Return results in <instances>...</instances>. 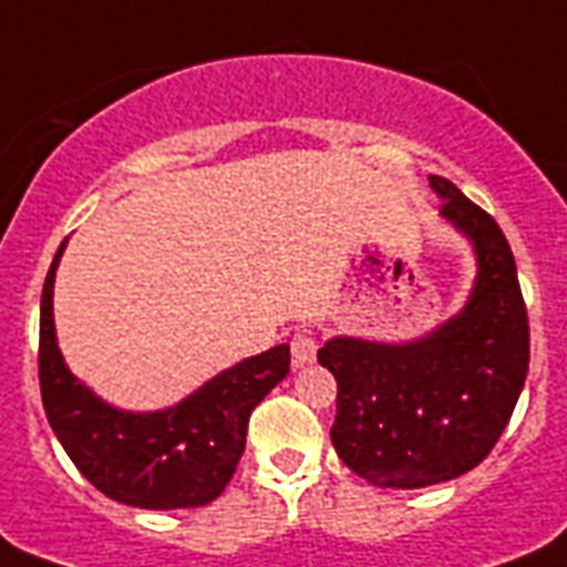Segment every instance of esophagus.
Instances as JSON below:
<instances>
[{
  "instance_id": "esophagus-1",
  "label": "esophagus",
  "mask_w": 567,
  "mask_h": 567,
  "mask_svg": "<svg viewBox=\"0 0 567 567\" xmlns=\"http://www.w3.org/2000/svg\"><path fill=\"white\" fill-rule=\"evenodd\" d=\"M291 358L293 367H308L317 358V340L308 331H297L291 338Z\"/></svg>"
}]
</instances>
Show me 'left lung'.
<instances>
[{
	"instance_id": "1",
	"label": "left lung",
	"mask_w": 567,
	"mask_h": 567,
	"mask_svg": "<svg viewBox=\"0 0 567 567\" xmlns=\"http://www.w3.org/2000/svg\"><path fill=\"white\" fill-rule=\"evenodd\" d=\"M427 183L443 200L440 218L475 250L466 306L404 343L340 334L317 352L338 381L334 451L384 489H422L483 463L530 367V326L507 238L454 183L434 174Z\"/></svg>"
}]
</instances>
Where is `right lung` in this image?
<instances>
[{"instance_id":"obj_1","label":"right lung","mask_w":567,"mask_h":567,"mask_svg":"<svg viewBox=\"0 0 567 567\" xmlns=\"http://www.w3.org/2000/svg\"><path fill=\"white\" fill-rule=\"evenodd\" d=\"M66 241L40 299V393L49 425L78 472L107 498L140 509L204 507L236 472L252 408L291 372V347L244 358L165 411L113 408L60 355L52 297Z\"/></svg>"}]
</instances>
